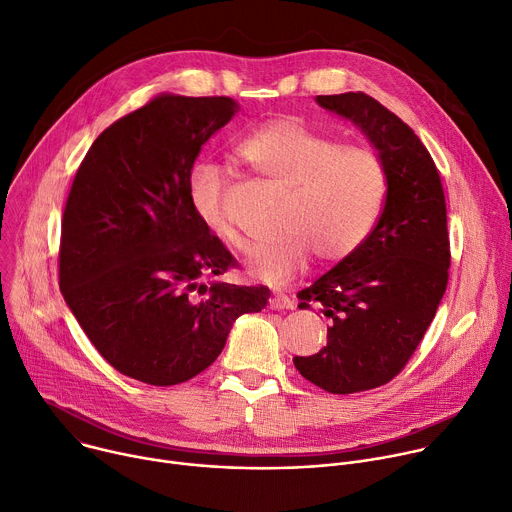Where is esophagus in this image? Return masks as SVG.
I'll return each mask as SVG.
<instances>
[{
  "label": "esophagus",
  "mask_w": 512,
  "mask_h": 512,
  "mask_svg": "<svg viewBox=\"0 0 512 512\" xmlns=\"http://www.w3.org/2000/svg\"><path fill=\"white\" fill-rule=\"evenodd\" d=\"M294 306H296V302L286 294H273L269 298V308L271 310H294Z\"/></svg>",
  "instance_id": "1"
}]
</instances>
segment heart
Returning <instances> with one entry per match:
<instances>
[{"instance_id":"b5f03b06","label":"heart","mask_w":512,"mask_h":512,"mask_svg":"<svg viewBox=\"0 0 512 512\" xmlns=\"http://www.w3.org/2000/svg\"><path fill=\"white\" fill-rule=\"evenodd\" d=\"M237 155L288 190L280 216L284 232L255 245L249 257V273L259 282H290L306 269L312 253L327 263L351 257L382 216L388 169L367 147H347L286 116L251 130L237 145ZM226 183L222 165L196 161L188 173V200L210 235L239 251L245 241L226 212Z\"/></svg>"}]
</instances>
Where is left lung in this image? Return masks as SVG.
I'll return each instance as SVG.
<instances>
[{"mask_svg": "<svg viewBox=\"0 0 512 512\" xmlns=\"http://www.w3.org/2000/svg\"><path fill=\"white\" fill-rule=\"evenodd\" d=\"M351 120L388 169L382 216L359 251L298 294V308L331 318L327 345L294 357L300 374L331 394L388 384L425 337L449 280L445 194L435 161L412 128L363 91L316 96Z\"/></svg>", "mask_w": 512, "mask_h": 512, "instance_id": "1", "label": "left lung"}]
</instances>
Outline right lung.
Returning <instances> with one entry per match:
<instances>
[{
	"mask_svg": "<svg viewBox=\"0 0 512 512\" xmlns=\"http://www.w3.org/2000/svg\"><path fill=\"white\" fill-rule=\"evenodd\" d=\"M232 98L161 94L108 126L87 151L63 212L59 284L87 339L120 374L151 386L198 376L235 320L265 308V286L206 284L237 259L188 200L208 138Z\"/></svg>",
	"mask_w": 512,
	"mask_h": 512,
	"instance_id": "obj_1",
	"label": "right lung"
}]
</instances>
